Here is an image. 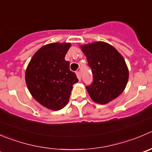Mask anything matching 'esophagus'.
<instances>
[{
    "mask_svg": "<svg viewBox=\"0 0 152 152\" xmlns=\"http://www.w3.org/2000/svg\"><path fill=\"white\" fill-rule=\"evenodd\" d=\"M76 76H77V78L79 79V80L80 81L81 80V73H80V72H79V71L76 72Z\"/></svg>",
    "mask_w": 152,
    "mask_h": 152,
    "instance_id": "obj_1",
    "label": "esophagus"
}]
</instances>
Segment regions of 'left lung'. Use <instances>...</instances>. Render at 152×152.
I'll return each instance as SVG.
<instances>
[{
  "instance_id": "obj_1",
  "label": "left lung",
  "mask_w": 152,
  "mask_h": 152,
  "mask_svg": "<svg viewBox=\"0 0 152 152\" xmlns=\"http://www.w3.org/2000/svg\"><path fill=\"white\" fill-rule=\"evenodd\" d=\"M92 70L94 80L86 89L91 99L104 104L118 97L129 80V69L123 56L112 45L96 42L80 45Z\"/></svg>"
}]
</instances>
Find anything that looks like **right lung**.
<instances>
[{"instance_id": "right-lung-1", "label": "right lung", "mask_w": 152, "mask_h": 152, "mask_svg": "<svg viewBox=\"0 0 152 152\" xmlns=\"http://www.w3.org/2000/svg\"><path fill=\"white\" fill-rule=\"evenodd\" d=\"M70 43H51L37 51L28 64L25 73L31 95L44 107L53 110L68 103L73 84L79 79L64 59Z\"/></svg>"}]
</instances>
